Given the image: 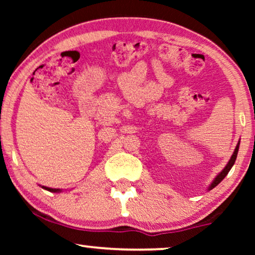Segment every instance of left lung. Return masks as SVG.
<instances>
[{"instance_id": "1", "label": "left lung", "mask_w": 255, "mask_h": 255, "mask_svg": "<svg viewBox=\"0 0 255 255\" xmlns=\"http://www.w3.org/2000/svg\"><path fill=\"white\" fill-rule=\"evenodd\" d=\"M239 145H240V139H239L238 144H237V146H236L235 152H233V154L231 155V158H230V160H229V162L226 163V166L224 167V168H223L222 172L217 174V176L215 177L214 181H212V182L210 183V186L208 187V190H211L212 188H215L216 186H217V184H219V183L222 182L223 179H224L226 175H228V173L230 172V169L232 168V166L235 165V162H236L237 155H238V151H239Z\"/></svg>"}]
</instances>
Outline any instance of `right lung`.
<instances>
[{
  "instance_id": "1",
  "label": "right lung",
  "mask_w": 255,
  "mask_h": 255,
  "mask_svg": "<svg viewBox=\"0 0 255 255\" xmlns=\"http://www.w3.org/2000/svg\"><path fill=\"white\" fill-rule=\"evenodd\" d=\"M41 188H44L45 190H48V191H51V193H61V189H55V188H48V187H41Z\"/></svg>"
}]
</instances>
